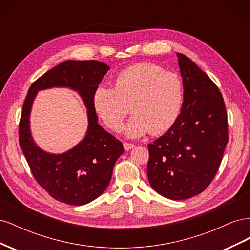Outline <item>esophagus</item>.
<instances>
[{"mask_svg": "<svg viewBox=\"0 0 250 250\" xmlns=\"http://www.w3.org/2000/svg\"><path fill=\"white\" fill-rule=\"evenodd\" d=\"M123 146H124V149L125 150H131L132 148H134L135 147V145L134 144H132V143H127V142H124L123 143Z\"/></svg>", "mask_w": 250, "mask_h": 250, "instance_id": "esophagus-1", "label": "esophagus"}]
</instances>
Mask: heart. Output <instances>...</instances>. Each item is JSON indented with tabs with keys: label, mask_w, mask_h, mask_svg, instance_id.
Segmentation results:
<instances>
[{
	"label": "heart",
	"mask_w": 250,
	"mask_h": 250,
	"mask_svg": "<svg viewBox=\"0 0 250 250\" xmlns=\"http://www.w3.org/2000/svg\"><path fill=\"white\" fill-rule=\"evenodd\" d=\"M183 102L180 77L153 63L126 67L117 75L113 87L99 85L93 96L96 113L112 131L122 130L131 108L133 116L125 127L129 138L169 130L180 115Z\"/></svg>",
	"instance_id": "heart-1"
}]
</instances>
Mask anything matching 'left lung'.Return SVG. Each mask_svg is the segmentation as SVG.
<instances>
[{
  "label": "left lung",
  "mask_w": 250,
  "mask_h": 250,
  "mask_svg": "<svg viewBox=\"0 0 250 250\" xmlns=\"http://www.w3.org/2000/svg\"><path fill=\"white\" fill-rule=\"evenodd\" d=\"M184 83L181 112L170 129L149 144V184L166 198L184 200L203 192L221 164L229 142L228 113L218 86L177 53Z\"/></svg>",
  "instance_id": "8db88e82"
}]
</instances>
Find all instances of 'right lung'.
I'll list each match as a JSON object with an SVG mask.
<instances>
[{
    "label": "right lung",
    "instance_id": "1",
    "mask_svg": "<svg viewBox=\"0 0 250 250\" xmlns=\"http://www.w3.org/2000/svg\"><path fill=\"white\" fill-rule=\"evenodd\" d=\"M110 67L97 60H66L35 80L28 90L19 125V142L34 178L51 197L71 206H83L106 190L113 166L124 152L122 143L98 124L93 96ZM78 91L88 108L86 138L62 155H51L36 146L28 117L36 93L50 87Z\"/></svg>",
    "mask_w": 250,
    "mask_h": 250
}]
</instances>
